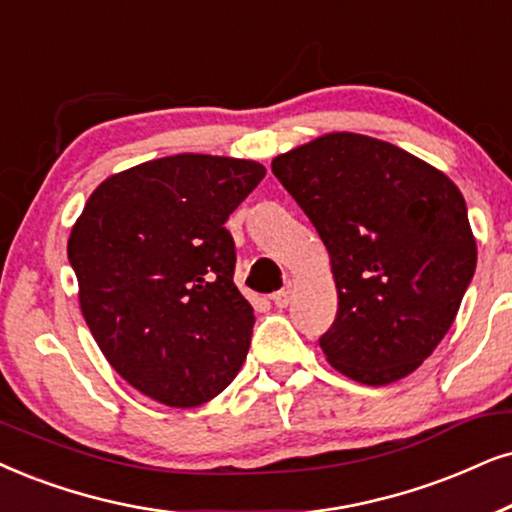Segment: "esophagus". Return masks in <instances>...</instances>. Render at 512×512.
Returning a JSON list of instances; mask_svg holds the SVG:
<instances>
[{
    "label": "esophagus",
    "mask_w": 512,
    "mask_h": 512,
    "mask_svg": "<svg viewBox=\"0 0 512 512\" xmlns=\"http://www.w3.org/2000/svg\"><path fill=\"white\" fill-rule=\"evenodd\" d=\"M290 297H293V286H286V288L278 290V293H274V297H271V300H274V304H276L278 309H283V307H288Z\"/></svg>",
    "instance_id": "obj_1"
}]
</instances>
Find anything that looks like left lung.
<instances>
[{
    "label": "left lung",
    "instance_id": "8db88e82",
    "mask_svg": "<svg viewBox=\"0 0 512 512\" xmlns=\"http://www.w3.org/2000/svg\"><path fill=\"white\" fill-rule=\"evenodd\" d=\"M271 172L331 257L338 314L319 345L335 371L390 385L449 333L477 264L463 193L442 170L366 134H321Z\"/></svg>",
    "mask_w": 512,
    "mask_h": 512
}]
</instances>
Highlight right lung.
Segmentation results:
<instances>
[{
    "instance_id": "right-lung-1",
    "label": "right lung",
    "mask_w": 512,
    "mask_h": 512,
    "mask_svg": "<svg viewBox=\"0 0 512 512\" xmlns=\"http://www.w3.org/2000/svg\"><path fill=\"white\" fill-rule=\"evenodd\" d=\"M257 160L177 153L111 174L70 229L89 331L134 390L193 409L229 387L255 314L224 229L264 179Z\"/></svg>"
}]
</instances>
